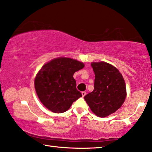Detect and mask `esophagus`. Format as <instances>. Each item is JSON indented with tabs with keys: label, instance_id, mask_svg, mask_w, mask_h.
<instances>
[{
	"label": "esophagus",
	"instance_id": "1",
	"mask_svg": "<svg viewBox=\"0 0 152 152\" xmlns=\"http://www.w3.org/2000/svg\"><path fill=\"white\" fill-rule=\"evenodd\" d=\"M86 94V92H85V91L82 92V96H85Z\"/></svg>",
	"mask_w": 152,
	"mask_h": 152
}]
</instances>
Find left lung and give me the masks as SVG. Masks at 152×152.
Segmentation results:
<instances>
[{"instance_id":"8db88e82","label":"left lung","mask_w":152,"mask_h":152,"mask_svg":"<svg viewBox=\"0 0 152 152\" xmlns=\"http://www.w3.org/2000/svg\"><path fill=\"white\" fill-rule=\"evenodd\" d=\"M95 74L94 91L84 96L95 115L107 117L121 107L126 98V86L121 74L110 64H91Z\"/></svg>"}]
</instances>
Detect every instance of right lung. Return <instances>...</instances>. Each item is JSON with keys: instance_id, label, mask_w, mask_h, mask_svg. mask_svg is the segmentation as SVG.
Listing matches in <instances>:
<instances>
[{"instance_id": "right-lung-1", "label": "right lung", "mask_w": 152, "mask_h": 152, "mask_svg": "<svg viewBox=\"0 0 152 152\" xmlns=\"http://www.w3.org/2000/svg\"><path fill=\"white\" fill-rule=\"evenodd\" d=\"M84 64L71 58H56L45 64L35 79L38 97L51 111L61 113L70 109L81 97L73 78L76 72L84 68Z\"/></svg>"}]
</instances>
